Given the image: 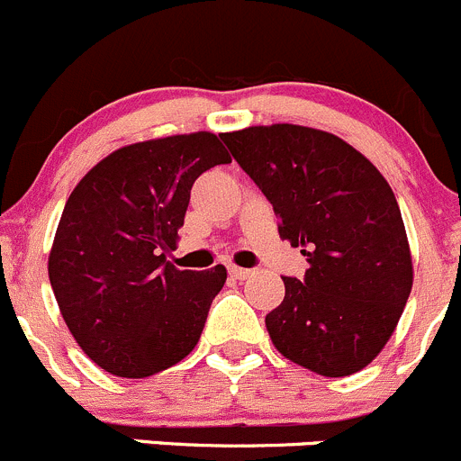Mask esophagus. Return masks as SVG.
<instances>
[{"label": "esophagus", "instance_id": "obj_1", "mask_svg": "<svg viewBox=\"0 0 461 461\" xmlns=\"http://www.w3.org/2000/svg\"><path fill=\"white\" fill-rule=\"evenodd\" d=\"M229 273L232 277H235V280H246V277L250 276V268H241V267H229Z\"/></svg>", "mask_w": 461, "mask_h": 461}]
</instances>
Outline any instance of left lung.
<instances>
[{"label": "left lung", "mask_w": 461, "mask_h": 461, "mask_svg": "<svg viewBox=\"0 0 461 461\" xmlns=\"http://www.w3.org/2000/svg\"><path fill=\"white\" fill-rule=\"evenodd\" d=\"M280 217V237L309 268L285 280L267 313L282 357L322 376H349L385 348L410 289L412 258L394 193L361 152L330 131L259 125L221 134Z\"/></svg>", "instance_id": "8db88e82"}]
</instances>
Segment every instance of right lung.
Instances as JSON below:
<instances>
[{"label":"right lung","mask_w":461,"mask_h":461,"mask_svg":"<svg viewBox=\"0 0 461 461\" xmlns=\"http://www.w3.org/2000/svg\"><path fill=\"white\" fill-rule=\"evenodd\" d=\"M230 163L211 131L116 149L76 185L58 224L49 280L82 352L109 375L145 379L188 357L226 282L221 264L167 262L190 190Z\"/></svg>","instance_id":"obj_1"}]
</instances>
